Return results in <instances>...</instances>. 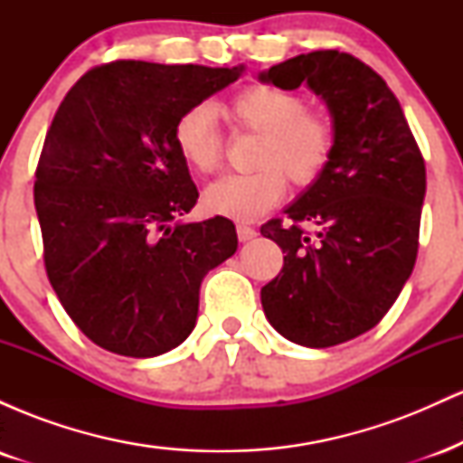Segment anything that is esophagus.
<instances>
[{"instance_id":"obj_1","label":"esophagus","mask_w":463,"mask_h":463,"mask_svg":"<svg viewBox=\"0 0 463 463\" xmlns=\"http://www.w3.org/2000/svg\"><path fill=\"white\" fill-rule=\"evenodd\" d=\"M237 237H239V241H250V239L257 237V231H254L252 226L239 224V226H237Z\"/></svg>"}]
</instances>
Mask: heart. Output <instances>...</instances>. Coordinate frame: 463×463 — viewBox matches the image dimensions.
Returning a JSON list of instances; mask_svg holds the SVG:
<instances>
[{
  "mask_svg": "<svg viewBox=\"0 0 463 463\" xmlns=\"http://www.w3.org/2000/svg\"><path fill=\"white\" fill-rule=\"evenodd\" d=\"M226 113L241 128L261 132L252 174H226L204 191L211 213L252 222L285 195L287 176L296 184L320 178L333 154V126L326 117L307 110L298 93L272 84H250L231 98ZM174 143L183 161L211 174L222 158V132L211 104H195L178 117Z\"/></svg>",
  "mask_w": 463,
  "mask_h": 463,
  "instance_id": "1",
  "label": "heart"
}]
</instances>
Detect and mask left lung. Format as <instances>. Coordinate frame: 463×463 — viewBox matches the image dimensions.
I'll return each mask as SVG.
<instances>
[{
    "mask_svg": "<svg viewBox=\"0 0 463 463\" xmlns=\"http://www.w3.org/2000/svg\"><path fill=\"white\" fill-rule=\"evenodd\" d=\"M259 78L285 91L307 84L326 104L335 137L320 178L285 209L291 224L261 226L285 252L280 274L261 289L265 317L300 346H337L383 320L411 276L427 191L422 154L396 95L359 58L320 50Z\"/></svg>",
    "mask_w": 463,
    "mask_h": 463,
    "instance_id": "1",
    "label": "left lung"
}]
</instances>
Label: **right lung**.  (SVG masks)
Segmentation results:
<instances>
[{
	"label": "right lung",
	"mask_w": 463,
	"mask_h": 463,
	"mask_svg": "<svg viewBox=\"0 0 463 463\" xmlns=\"http://www.w3.org/2000/svg\"><path fill=\"white\" fill-rule=\"evenodd\" d=\"M241 73L117 61L84 73L58 106L34 183L45 269L69 317L104 350L147 359L180 346L202 280L235 254L226 217L178 222L198 189L174 126Z\"/></svg>",
	"instance_id": "add662e5"
}]
</instances>
